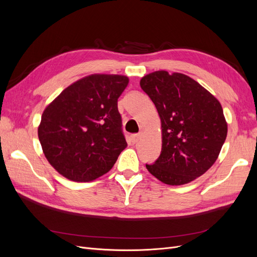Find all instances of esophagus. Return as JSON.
Masks as SVG:
<instances>
[{
    "label": "esophagus",
    "instance_id": "obj_1",
    "mask_svg": "<svg viewBox=\"0 0 257 257\" xmlns=\"http://www.w3.org/2000/svg\"><path fill=\"white\" fill-rule=\"evenodd\" d=\"M139 139H141V134H135L131 136L132 144H137L139 142Z\"/></svg>",
    "mask_w": 257,
    "mask_h": 257
}]
</instances>
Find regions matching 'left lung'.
<instances>
[{"label": "left lung", "instance_id": "1", "mask_svg": "<svg viewBox=\"0 0 257 257\" xmlns=\"http://www.w3.org/2000/svg\"><path fill=\"white\" fill-rule=\"evenodd\" d=\"M141 87L161 119L162 151L148 172L168 185L186 184L204 175L219 157L227 136L223 108L203 85L181 73L157 71Z\"/></svg>", "mask_w": 257, "mask_h": 257}]
</instances>
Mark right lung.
Masks as SVG:
<instances>
[{"mask_svg":"<svg viewBox=\"0 0 257 257\" xmlns=\"http://www.w3.org/2000/svg\"><path fill=\"white\" fill-rule=\"evenodd\" d=\"M128 77L92 74L45 108L38 139L49 164L68 180L89 182L109 172L127 144L118 98Z\"/></svg>","mask_w":257,"mask_h":257,"instance_id":"right-lung-1","label":"right lung"}]
</instances>
